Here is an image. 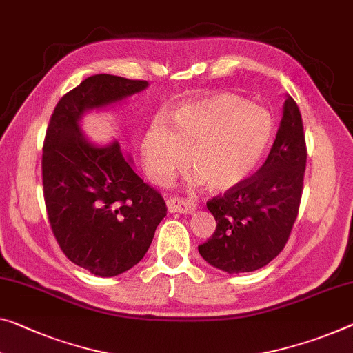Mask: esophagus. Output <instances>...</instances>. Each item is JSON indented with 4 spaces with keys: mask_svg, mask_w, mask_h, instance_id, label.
Returning a JSON list of instances; mask_svg holds the SVG:
<instances>
[{
    "mask_svg": "<svg viewBox=\"0 0 353 353\" xmlns=\"http://www.w3.org/2000/svg\"><path fill=\"white\" fill-rule=\"evenodd\" d=\"M167 210L170 213H181V214H192L195 211V203L192 200L180 199V197H170L167 199Z\"/></svg>",
    "mask_w": 353,
    "mask_h": 353,
    "instance_id": "esophagus-1",
    "label": "esophagus"
}]
</instances>
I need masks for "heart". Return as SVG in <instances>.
Listing matches in <instances>:
<instances>
[{
	"label": "heart",
	"mask_w": 353,
	"mask_h": 353,
	"mask_svg": "<svg viewBox=\"0 0 353 353\" xmlns=\"http://www.w3.org/2000/svg\"><path fill=\"white\" fill-rule=\"evenodd\" d=\"M274 134L270 112L235 94L216 93L189 102L146 126L140 151L145 172L158 184L191 164L195 183L229 191L256 170Z\"/></svg>",
	"instance_id": "1"
}]
</instances>
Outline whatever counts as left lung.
I'll use <instances>...</instances> for the list:
<instances>
[{
    "mask_svg": "<svg viewBox=\"0 0 353 353\" xmlns=\"http://www.w3.org/2000/svg\"><path fill=\"white\" fill-rule=\"evenodd\" d=\"M306 156L300 108L287 96L263 165L224 195L208 200L207 208L218 225L199 246L200 256L230 274L256 271L278 256L300 208Z\"/></svg>",
    "mask_w": 353,
    "mask_h": 353,
    "instance_id": "obj_1",
    "label": "left lung"
}]
</instances>
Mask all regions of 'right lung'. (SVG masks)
<instances>
[{
    "label": "right lung",
    "mask_w": 353,
    "mask_h": 353,
    "mask_svg": "<svg viewBox=\"0 0 353 353\" xmlns=\"http://www.w3.org/2000/svg\"><path fill=\"white\" fill-rule=\"evenodd\" d=\"M148 82L97 74L64 94L42 148V184L53 235L70 262L102 278L137 265L167 214L162 195L143 183L120 143H91L86 112L143 91Z\"/></svg>",
    "instance_id": "1"
}]
</instances>
